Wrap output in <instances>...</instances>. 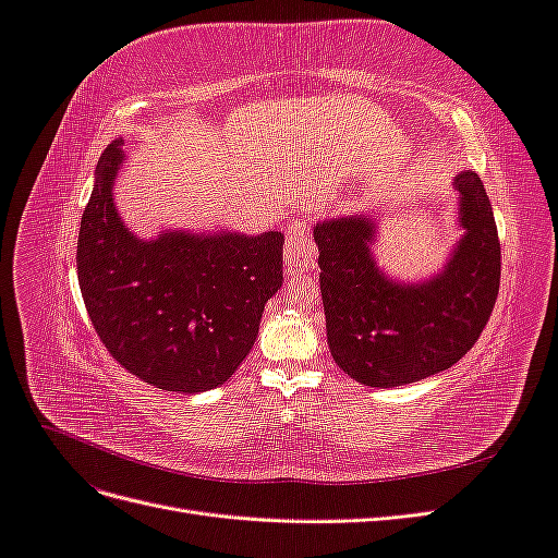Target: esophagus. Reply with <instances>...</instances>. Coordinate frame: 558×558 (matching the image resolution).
Wrapping results in <instances>:
<instances>
[{
  "instance_id": "1",
  "label": "esophagus",
  "mask_w": 558,
  "mask_h": 558,
  "mask_svg": "<svg viewBox=\"0 0 558 558\" xmlns=\"http://www.w3.org/2000/svg\"><path fill=\"white\" fill-rule=\"evenodd\" d=\"M283 258L289 269L298 267H314L316 263V246L310 238V223L305 218H295L293 223L286 228V246Z\"/></svg>"
}]
</instances>
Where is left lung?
I'll return each mask as SVG.
<instances>
[{
  "instance_id": "1",
  "label": "left lung",
  "mask_w": 558,
  "mask_h": 558,
  "mask_svg": "<svg viewBox=\"0 0 558 558\" xmlns=\"http://www.w3.org/2000/svg\"><path fill=\"white\" fill-rule=\"evenodd\" d=\"M463 234L437 272L400 279L379 265L369 214L314 223L320 298L335 363L363 386H404L459 363L480 340L500 286V244L482 179L456 172Z\"/></svg>"
}]
</instances>
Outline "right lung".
Segmentation results:
<instances>
[{"mask_svg": "<svg viewBox=\"0 0 558 558\" xmlns=\"http://www.w3.org/2000/svg\"><path fill=\"white\" fill-rule=\"evenodd\" d=\"M123 144L116 137L105 148L81 218L83 302L128 373L162 391H209L234 375L256 342L267 300L283 283V234L172 228L137 238L113 197Z\"/></svg>", "mask_w": 558, "mask_h": 558, "instance_id": "obj_1", "label": "right lung"}]
</instances>
